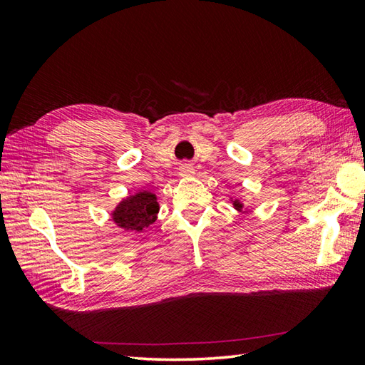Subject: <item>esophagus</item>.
<instances>
[{
  "label": "esophagus",
  "mask_w": 365,
  "mask_h": 365,
  "mask_svg": "<svg viewBox=\"0 0 365 365\" xmlns=\"http://www.w3.org/2000/svg\"><path fill=\"white\" fill-rule=\"evenodd\" d=\"M192 174H195V169H192L191 165H187V163H185V165L180 166V175L182 177H191Z\"/></svg>",
  "instance_id": "obj_1"
}]
</instances>
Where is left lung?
I'll return each instance as SVG.
<instances>
[{
    "label": "left lung",
    "mask_w": 365,
    "mask_h": 365,
    "mask_svg": "<svg viewBox=\"0 0 365 365\" xmlns=\"http://www.w3.org/2000/svg\"><path fill=\"white\" fill-rule=\"evenodd\" d=\"M234 207L237 208V210H242V208H243V204L240 202V200H234Z\"/></svg>",
    "instance_id": "1"
}]
</instances>
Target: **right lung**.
<instances>
[{
  "mask_svg": "<svg viewBox=\"0 0 365 365\" xmlns=\"http://www.w3.org/2000/svg\"><path fill=\"white\" fill-rule=\"evenodd\" d=\"M160 210L157 196L149 191H139L123 199L113 212V221L125 230L143 232L157 220Z\"/></svg>",
  "mask_w": 365,
  "mask_h": 365,
  "instance_id": "add662e5",
  "label": "right lung"
}]
</instances>
